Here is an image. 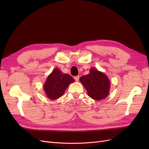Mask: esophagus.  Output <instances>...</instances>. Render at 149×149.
<instances>
[{
  "label": "esophagus",
  "instance_id": "34e87169",
  "mask_svg": "<svg viewBox=\"0 0 149 149\" xmlns=\"http://www.w3.org/2000/svg\"><path fill=\"white\" fill-rule=\"evenodd\" d=\"M74 79H75L76 81H79V76H74Z\"/></svg>",
  "mask_w": 149,
  "mask_h": 149
}]
</instances>
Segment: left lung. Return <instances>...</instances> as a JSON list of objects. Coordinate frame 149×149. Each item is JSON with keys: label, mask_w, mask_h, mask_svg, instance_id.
Listing matches in <instances>:
<instances>
[{"label": "left lung", "mask_w": 149, "mask_h": 149, "mask_svg": "<svg viewBox=\"0 0 149 149\" xmlns=\"http://www.w3.org/2000/svg\"><path fill=\"white\" fill-rule=\"evenodd\" d=\"M79 80L86 89L88 96L94 100H101L109 94L110 81L102 72L92 68L89 74L81 76Z\"/></svg>", "instance_id": "obj_1"}]
</instances>
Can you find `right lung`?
<instances>
[{"instance_id":"obj_1","label":"right lung","mask_w":149,"mask_h":149,"mask_svg":"<svg viewBox=\"0 0 149 149\" xmlns=\"http://www.w3.org/2000/svg\"><path fill=\"white\" fill-rule=\"evenodd\" d=\"M74 81V79L70 74L62 73L56 68L48 76L43 88L49 99L57 100L63 95L68 86Z\"/></svg>"}]
</instances>
